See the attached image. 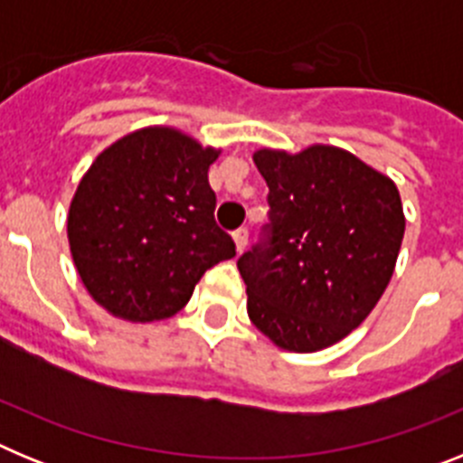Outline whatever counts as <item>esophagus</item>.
<instances>
[{
  "label": "esophagus",
  "mask_w": 463,
  "mask_h": 463,
  "mask_svg": "<svg viewBox=\"0 0 463 463\" xmlns=\"http://www.w3.org/2000/svg\"><path fill=\"white\" fill-rule=\"evenodd\" d=\"M234 243H236V250L243 252L245 245H248V229L241 227L234 232Z\"/></svg>",
  "instance_id": "esophagus-1"
}]
</instances>
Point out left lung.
I'll use <instances>...</instances> for the list:
<instances>
[{"label":"left lung","mask_w":463,"mask_h":463,"mask_svg":"<svg viewBox=\"0 0 463 463\" xmlns=\"http://www.w3.org/2000/svg\"><path fill=\"white\" fill-rule=\"evenodd\" d=\"M269 224L239 257L250 322L289 353H317L375 308L406 232L394 181L343 148L252 155Z\"/></svg>","instance_id":"1"}]
</instances>
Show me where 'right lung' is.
Instances as JSON below:
<instances>
[{"label":"right lung","instance_id":"right-lung-1","mask_svg":"<svg viewBox=\"0 0 463 463\" xmlns=\"http://www.w3.org/2000/svg\"><path fill=\"white\" fill-rule=\"evenodd\" d=\"M203 148L174 127H146L97 155L69 206L73 264L90 297L129 322L165 320L236 245L215 222Z\"/></svg>","mask_w":463,"mask_h":463}]
</instances>
